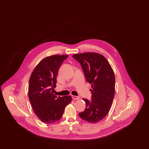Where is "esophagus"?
Listing matches in <instances>:
<instances>
[{
    "label": "esophagus",
    "instance_id": "esophagus-1",
    "mask_svg": "<svg viewBox=\"0 0 149 149\" xmlns=\"http://www.w3.org/2000/svg\"><path fill=\"white\" fill-rule=\"evenodd\" d=\"M72 98L74 100H77V99H79V97L78 96H75V95H72Z\"/></svg>",
    "mask_w": 149,
    "mask_h": 149
}]
</instances>
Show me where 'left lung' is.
I'll use <instances>...</instances> for the list:
<instances>
[{"instance_id": "8db88e82", "label": "left lung", "mask_w": 149, "mask_h": 149, "mask_svg": "<svg viewBox=\"0 0 149 149\" xmlns=\"http://www.w3.org/2000/svg\"><path fill=\"white\" fill-rule=\"evenodd\" d=\"M79 63L86 80L92 84L91 100L83 98L85 110L79 117L89 123H97L108 113L115 92V77L111 66L103 55L94 52L75 54L72 56Z\"/></svg>"}]
</instances>
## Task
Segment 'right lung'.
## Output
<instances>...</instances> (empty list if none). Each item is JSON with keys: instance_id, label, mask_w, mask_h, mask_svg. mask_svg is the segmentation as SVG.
I'll return each instance as SVG.
<instances>
[{"instance_id": "add662e5", "label": "right lung", "mask_w": 149, "mask_h": 149, "mask_svg": "<svg viewBox=\"0 0 149 149\" xmlns=\"http://www.w3.org/2000/svg\"><path fill=\"white\" fill-rule=\"evenodd\" d=\"M68 55H55L42 59L29 78V97L36 115L41 121L51 124L63 117L71 97H57L54 94L58 70Z\"/></svg>"}]
</instances>
